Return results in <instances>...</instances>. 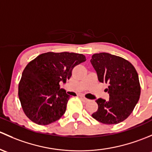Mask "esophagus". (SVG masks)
I'll list each match as a JSON object with an SVG mask.
<instances>
[{
    "instance_id": "1",
    "label": "esophagus",
    "mask_w": 152,
    "mask_h": 152,
    "mask_svg": "<svg viewBox=\"0 0 152 152\" xmlns=\"http://www.w3.org/2000/svg\"><path fill=\"white\" fill-rule=\"evenodd\" d=\"M80 97L82 98V99H83L84 101L86 102H89V101H90V100H89L88 99H87V98H86L85 96H80Z\"/></svg>"
}]
</instances>
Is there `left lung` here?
<instances>
[{
  "label": "left lung",
  "mask_w": 152,
  "mask_h": 152,
  "mask_svg": "<svg viewBox=\"0 0 152 152\" xmlns=\"http://www.w3.org/2000/svg\"><path fill=\"white\" fill-rule=\"evenodd\" d=\"M91 63L99 82L109 84L106 91L110 96L108 101L102 98L96 100L98 110L92 117L105 124H116L124 121L140 98L137 71L126 59L107 53L94 54Z\"/></svg>",
  "instance_id": "1"
}]
</instances>
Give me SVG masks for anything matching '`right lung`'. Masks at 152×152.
I'll use <instances>...</instances> for the list:
<instances>
[{
	"label": "right lung",
	"mask_w": 152,
	"mask_h": 152,
	"mask_svg": "<svg viewBox=\"0 0 152 152\" xmlns=\"http://www.w3.org/2000/svg\"><path fill=\"white\" fill-rule=\"evenodd\" d=\"M85 56L75 53H42L23 70L18 95L26 116L33 122L48 125L64 114L69 95L60 88L77 65L86 61Z\"/></svg>",
	"instance_id": "add662e5"
}]
</instances>
